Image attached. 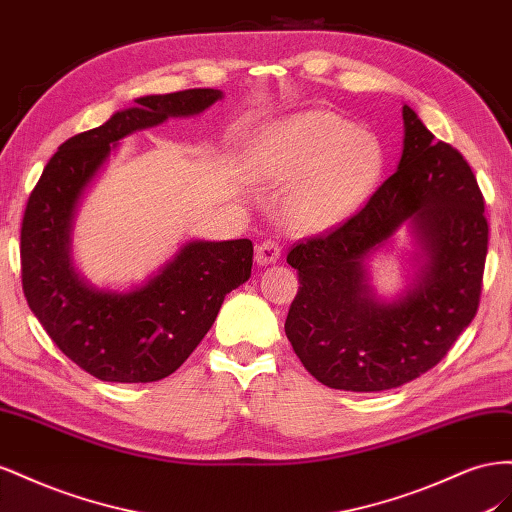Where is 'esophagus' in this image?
Instances as JSON below:
<instances>
[{"mask_svg":"<svg viewBox=\"0 0 512 512\" xmlns=\"http://www.w3.org/2000/svg\"><path fill=\"white\" fill-rule=\"evenodd\" d=\"M279 259H281V246H279V242L266 240V242H261L257 246V251H255L257 266H270V264H276V261H279Z\"/></svg>","mask_w":512,"mask_h":512,"instance_id":"34e87169","label":"esophagus"}]
</instances>
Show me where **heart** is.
<instances>
[{"label": "heart", "instance_id": "heart-1", "mask_svg": "<svg viewBox=\"0 0 512 512\" xmlns=\"http://www.w3.org/2000/svg\"><path fill=\"white\" fill-rule=\"evenodd\" d=\"M384 167L377 137L328 111H306L281 124L255 152V173L294 184L285 221L298 231L343 223L367 199Z\"/></svg>", "mask_w": 512, "mask_h": 512}]
</instances>
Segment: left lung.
<instances>
[{"mask_svg":"<svg viewBox=\"0 0 512 512\" xmlns=\"http://www.w3.org/2000/svg\"><path fill=\"white\" fill-rule=\"evenodd\" d=\"M403 154L358 214L328 236L294 246L300 289L285 334L317 382L352 392L403 386L440 362L472 324L483 285L489 225L470 165L435 141L403 105ZM401 226L417 251L394 299L377 297L368 261Z\"/></svg>","mask_w":512,"mask_h":512,"instance_id":"left-lung-1","label":"left lung"}]
</instances>
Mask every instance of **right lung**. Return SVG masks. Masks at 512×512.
Wrapping results in <instances>:
<instances>
[{
  "label": "right lung",
  "instance_id": "right-lung-1",
  "mask_svg": "<svg viewBox=\"0 0 512 512\" xmlns=\"http://www.w3.org/2000/svg\"><path fill=\"white\" fill-rule=\"evenodd\" d=\"M221 90L137 98L53 154L27 201L21 276L29 309L53 343L83 371L118 384L158 382L195 352L229 291L251 279V240H188L145 281L96 287L72 259V231L85 193L120 141L169 118H193Z\"/></svg>",
  "mask_w": 512,
  "mask_h": 512
}]
</instances>
